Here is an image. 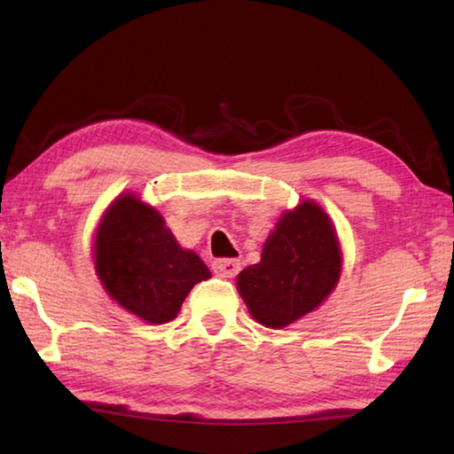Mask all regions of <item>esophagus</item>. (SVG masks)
<instances>
[{"instance_id": "34e87169", "label": "esophagus", "mask_w": 454, "mask_h": 454, "mask_svg": "<svg viewBox=\"0 0 454 454\" xmlns=\"http://www.w3.org/2000/svg\"><path fill=\"white\" fill-rule=\"evenodd\" d=\"M212 269H215V273L218 277L232 278L239 271V262L238 259H216V262L212 263Z\"/></svg>"}]
</instances>
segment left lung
Returning a JSON list of instances; mask_svg holds the SVG:
<instances>
[{"label":"left lung","instance_id":"1","mask_svg":"<svg viewBox=\"0 0 454 454\" xmlns=\"http://www.w3.org/2000/svg\"><path fill=\"white\" fill-rule=\"evenodd\" d=\"M341 275V249L330 216L304 200L278 218L262 262L238 275V293L259 324L281 330L316 310Z\"/></svg>","mask_w":454,"mask_h":454}]
</instances>
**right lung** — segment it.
I'll use <instances>...</instances> for the list:
<instances>
[{
    "label": "right lung",
    "mask_w": 454,
    "mask_h": 454,
    "mask_svg": "<svg viewBox=\"0 0 454 454\" xmlns=\"http://www.w3.org/2000/svg\"><path fill=\"white\" fill-rule=\"evenodd\" d=\"M95 269L114 302L148 324H168L200 281L202 259L183 249L156 208L122 195L105 212L93 246Z\"/></svg>",
    "instance_id": "add662e5"
}]
</instances>
